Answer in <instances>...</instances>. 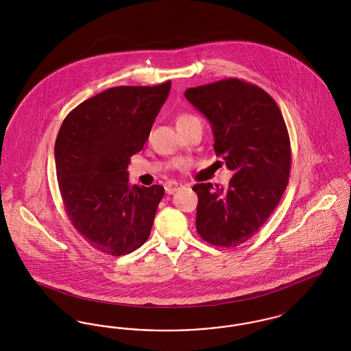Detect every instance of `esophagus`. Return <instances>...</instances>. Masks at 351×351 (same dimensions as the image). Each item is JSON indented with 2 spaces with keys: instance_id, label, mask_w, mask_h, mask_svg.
Segmentation results:
<instances>
[{
  "instance_id": "esophagus-1",
  "label": "esophagus",
  "mask_w": 351,
  "mask_h": 351,
  "mask_svg": "<svg viewBox=\"0 0 351 351\" xmlns=\"http://www.w3.org/2000/svg\"><path fill=\"white\" fill-rule=\"evenodd\" d=\"M179 188H180V184L176 183V182H172V183H168L167 185H166V192H167L168 195H172V193H175Z\"/></svg>"
}]
</instances>
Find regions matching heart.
<instances>
[{
  "label": "heart",
  "mask_w": 351,
  "mask_h": 351,
  "mask_svg": "<svg viewBox=\"0 0 351 351\" xmlns=\"http://www.w3.org/2000/svg\"><path fill=\"white\" fill-rule=\"evenodd\" d=\"M196 117H193V116H191V114H180V116H178V119H176V122H178V125H182V123H185V122H188V121H192V119H195Z\"/></svg>",
  "instance_id": "b5f03b06"
}]
</instances>
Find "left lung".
Masks as SVG:
<instances>
[{
  "instance_id": "obj_1",
  "label": "left lung",
  "mask_w": 351,
  "mask_h": 351,
  "mask_svg": "<svg viewBox=\"0 0 351 351\" xmlns=\"http://www.w3.org/2000/svg\"><path fill=\"white\" fill-rule=\"evenodd\" d=\"M184 95L210 122L215 152L234 172L225 189L193 185L197 233L215 246H239L263 226L288 185L291 142L282 112L266 90L239 79Z\"/></svg>"
}]
</instances>
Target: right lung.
<instances>
[{
    "label": "right lung",
    "instance_id": "1",
    "mask_svg": "<svg viewBox=\"0 0 351 351\" xmlns=\"http://www.w3.org/2000/svg\"><path fill=\"white\" fill-rule=\"evenodd\" d=\"M171 82L114 86L77 105L55 142V166L73 228L96 250L121 256L150 237L162 185L129 184L128 166L143 149Z\"/></svg>",
    "mask_w": 351,
    "mask_h": 351
}]
</instances>
